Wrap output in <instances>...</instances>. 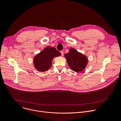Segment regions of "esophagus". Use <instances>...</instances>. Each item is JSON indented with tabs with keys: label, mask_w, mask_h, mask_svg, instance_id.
Listing matches in <instances>:
<instances>
[{
	"label": "esophagus",
	"mask_w": 121,
	"mask_h": 121,
	"mask_svg": "<svg viewBox=\"0 0 121 121\" xmlns=\"http://www.w3.org/2000/svg\"><path fill=\"white\" fill-rule=\"evenodd\" d=\"M60 52H61V55H62V56H63V55H64V52H63V51H61Z\"/></svg>",
	"instance_id": "obj_1"
}]
</instances>
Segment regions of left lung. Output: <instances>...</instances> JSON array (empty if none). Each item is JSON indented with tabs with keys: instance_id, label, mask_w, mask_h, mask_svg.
Instances as JSON below:
<instances>
[{
	"instance_id": "obj_1",
	"label": "left lung",
	"mask_w": 121,
	"mask_h": 121,
	"mask_svg": "<svg viewBox=\"0 0 121 121\" xmlns=\"http://www.w3.org/2000/svg\"><path fill=\"white\" fill-rule=\"evenodd\" d=\"M65 57L70 68L76 72L82 71L87 65L86 57L73 48H70L69 52L65 55Z\"/></svg>"
}]
</instances>
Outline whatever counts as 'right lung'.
I'll return each mask as SVG.
<instances>
[{
    "mask_svg": "<svg viewBox=\"0 0 121 121\" xmlns=\"http://www.w3.org/2000/svg\"><path fill=\"white\" fill-rule=\"evenodd\" d=\"M61 53L54 47H47L35 56L34 59L35 67L38 71L45 72L51 66L54 57L59 56Z\"/></svg>",
    "mask_w": 121,
    "mask_h": 121,
    "instance_id": "right-lung-1",
    "label": "right lung"
}]
</instances>
